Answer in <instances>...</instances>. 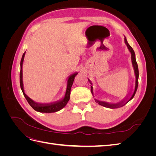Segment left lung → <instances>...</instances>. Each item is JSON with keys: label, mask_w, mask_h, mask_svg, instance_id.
Returning <instances> with one entry per match:
<instances>
[{"label": "left lung", "mask_w": 156, "mask_h": 156, "mask_svg": "<svg viewBox=\"0 0 156 156\" xmlns=\"http://www.w3.org/2000/svg\"><path fill=\"white\" fill-rule=\"evenodd\" d=\"M124 41H125L126 44L127 45V48H128V49L129 50V51L131 52V61H132V64H133V66L134 69H135V76H136L135 91H134V92L133 94V95H132V96L131 97V98L124 104V105H126L127 102H129L131 100V99H133V98L134 97L135 94V93L136 92V90H137L138 83H139V69H138L137 63H136V59H135V52H134L133 48H132L129 45V44L127 43V40L126 38V37H125V38H124ZM88 81H90V80H88ZM91 92L92 93V86H91ZM97 102L99 103V104L102 105V106H104V107H108V108H113L119 107V106H120L121 103H117V104H108V103H105V102H101V101H97Z\"/></svg>", "instance_id": "8db88e82"}]
</instances>
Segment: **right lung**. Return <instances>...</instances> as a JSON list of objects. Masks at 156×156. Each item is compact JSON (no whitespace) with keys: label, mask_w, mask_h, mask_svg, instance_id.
Here are the masks:
<instances>
[{"label":"right lung","mask_w":156,"mask_h":156,"mask_svg":"<svg viewBox=\"0 0 156 156\" xmlns=\"http://www.w3.org/2000/svg\"><path fill=\"white\" fill-rule=\"evenodd\" d=\"M25 52L23 53L22 58L21 60V70H20V86L22 90V92L23 93V95L25 96L27 101L28 103H29V105L34 108V109L36 111H38L40 112H46V113H49V112H55L56 111H58L60 109H62L64 108L66 104L68 103V101L69 100V96H70V91H71V88L73 84V81L75 79V77L77 75L78 73H75L73 74L72 75L69 77L68 80V86L66 89V92L65 96L62 100H61L58 102L53 103H49V104H38V103H36L33 101L30 98L28 97L24 92V89H23V71H22V66L23 60H24V56H25Z\"/></svg>","instance_id":"add662e5"}]
</instances>
